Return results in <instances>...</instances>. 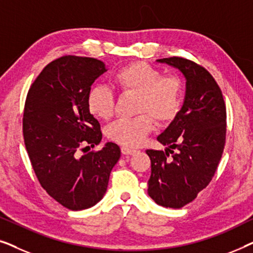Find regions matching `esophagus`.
<instances>
[{
    "label": "esophagus",
    "mask_w": 253,
    "mask_h": 253,
    "mask_svg": "<svg viewBox=\"0 0 253 253\" xmlns=\"http://www.w3.org/2000/svg\"><path fill=\"white\" fill-rule=\"evenodd\" d=\"M121 152H122V154H124V155H132V154L136 153L137 151L136 150H132V148L123 146L122 148H121Z\"/></svg>",
    "instance_id": "1"
}]
</instances>
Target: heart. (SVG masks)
<instances>
[{"instance_id":"heart-1","label":"heart","mask_w":253,"mask_h":253,"mask_svg":"<svg viewBox=\"0 0 253 253\" xmlns=\"http://www.w3.org/2000/svg\"><path fill=\"white\" fill-rule=\"evenodd\" d=\"M114 82L123 93L137 96L133 119H121L106 129L110 140L124 146H138L153 129V121L168 123L177 115L182 101V84L176 76H162L158 69L144 62L127 64L114 75ZM115 99L107 86L95 85L88 91L87 108L99 120H109Z\"/></svg>"}]
</instances>
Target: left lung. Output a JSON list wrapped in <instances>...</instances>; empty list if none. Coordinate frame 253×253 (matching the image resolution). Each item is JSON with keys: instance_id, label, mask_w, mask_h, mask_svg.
<instances>
[{"instance_id": "obj_1", "label": "left lung", "mask_w": 253, "mask_h": 253, "mask_svg": "<svg viewBox=\"0 0 253 253\" xmlns=\"http://www.w3.org/2000/svg\"><path fill=\"white\" fill-rule=\"evenodd\" d=\"M157 62L181 71L185 95L177 115L157 138L165 151H146L151 159L147 192L158 205L181 209L213 178L226 141V106L206 69L182 57Z\"/></svg>"}]
</instances>
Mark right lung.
I'll list each match as a JSON object with an SVG mask.
<instances>
[{"label":"right lung","instance_id":"1","mask_svg":"<svg viewBox=\"0 0 253 253\" xmlns=\"http://www.w3.org/2000/svg\"><path fill=\"white\" fill-rule=\"evenodd\" d=\"M106 71L96 58L63 56L41 71L27 93L23 133L33 170L48 195L71 211L89 209L103 198L121 157L114 143L79 155L102 139L87 94Z\"/></svg>","mask_w":253,"mask_h":253}]
</instances>
